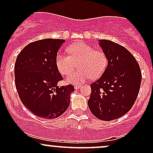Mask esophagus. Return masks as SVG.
Wrapping results in <instances>:
<instances>
[{
    "label": "esophagus",
    "instance_id": "34e87169",
    "mask_svg": "<svg viewBox=\"0 0 153 153\" xmlns=\"http://www.w3.org/2000/svg\"><path fill=\"white\" fill-rule=\"evenodd\" d=\"M79 88H81V85H76V86H75V89H79Z\"/></svg>",
    "mask_w": 153,
    "mask_h": 153
}]
</instances>
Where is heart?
Listing matches in <instances>:
<instances>
[{
    "label": "heart",
    "instance_id": "obj_1",
    "mask_svg": "<svg viewBox=\"0 0 153 153\" xmlns=\"http://www.w3.org/2000/svg\"><path fill=\"white\" fill-rule=\"evenodd\" d=\"M69 55L63 52H58L55 65L58 72L68 75L74 70L77 62L80 69L71 74L66 79L72 84H81L92 77L96 78L105 72L108 66V58L105 52L95 50L93 47L84 42H77L67 49Z\"/></svg>",
    "mask_w": 153,
    "mask_h": 153
}]
</instances>
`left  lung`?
Here are the masks:
<instances>
[{
  "mask_svg": "<svg viewBox=\"0 0 153 153\" xmlns=\"http://www.w3.org/2000/svg\"><path fill=\"white\" fill-rule=\"evenodd\" d=\"M108 58L105 72L90 84L88 106L97 118L109 121L129 112L136 101L141 83L139 64L130 52L120 44L99 40Z\"/></svg>",
  "mask_w": 153,
  "mask_h": 153,
  "instance_id": "8db88e82",
  "label": "left lung"
}]
</instances>
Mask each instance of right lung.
<instances>
[{
  "label": "right lung",
  "mask_w": 153,
  "mask_h": 153,
  "mask_svg": "<svg viewBox=\"0 0 153 153\" xmlns=\"http://www.w3.org/2000/svg\"><path fill=\"white\" fill-rule=\"evenodd\" d=\"M65 41L47 39L26 46L17 57L15 81L18 95L26 108L46 119L61 116L70 104L71 84L58 86L63 79L55 65L58 51Z\"/></svg>",
  "instance_id": "right-lung-1"
}]
</instances>
